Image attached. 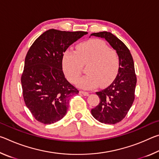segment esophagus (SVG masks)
Returning <instances> with one entry per match:
<instances>
[{
	"instance_id": "1",
	"label": "esophagus",
	"mask_w": 159,
	"mask_h": 159,
	"mask_svg": "<svg viewBox=\"0 0 159 159\" xmlns=\"http://www.w3.org/2000/svg\"><path fill=\"white\" fill-rule=\"evenodd\" d=\"M80 93H81V94H83V95L84 96H88L89 95V93H88V92H85V91H80Z\"/></svg>"
}]
</instances>
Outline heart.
Wrapping results in <instances>:
<instances>
[{"label": "heart", "instance_id": "obj_1", "mask_svg": "<svg viewBox=\"0 0 159 159\" xmlns=\"http://www.w3.org/2000/svg\"><path fill=\"white\" fill-rule=\"evenodd\" d=\"M61 64L66 77L72 83L77 81L83 66L87 64L88 74L78 80L77 84L83 89H91L114 80L119 69L120 60L116 51L109 48L105 42L91 39L77 45L74 52L65 51Z\"/></svg>", "mask_w": 159, "mask_h": 159}]
</instances>
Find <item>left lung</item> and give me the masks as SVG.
I'll return each mask as SVG.
<instances>
[{"label":"left lung","instance_id":"8db88e82","mask_svg":"<svg viewBox=\"0 0 159 159\" xmlns=\"http://www.w3.org/2000/svg\"><path fill=\"white\" fill-rule=\"evenodd\" d=\"M91 36L104 38L119 57L116 77L109 87L96 93L100 101L91 110L93 117L99 122L116 124L125 117L134 99L137 77L133 59L127 46L110 32L101 31Z\"/></svg>","mask_w":159,"mask_h":159}]
</instances>
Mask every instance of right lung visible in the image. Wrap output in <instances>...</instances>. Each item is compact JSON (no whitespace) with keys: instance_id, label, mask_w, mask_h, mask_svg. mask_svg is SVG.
Segmentation results:
<instances>
[{"instance_id":"add662e5","label":"right lung","mask_w":159,"mask_h":159,"mask_svg":"<svg viewBox=\"0 0 159 159\" xmlns=\"http://www.w3.org/2000/svg\"><path fill=\"white\" fill-rule=\"evenodd\" d=\"M86 31L49 29L34 42L26 54L21 83L26 106L35 119L44 124L65 116L69 99L79 91L64 76V52Z\"/></svg>"}]
</instances>
